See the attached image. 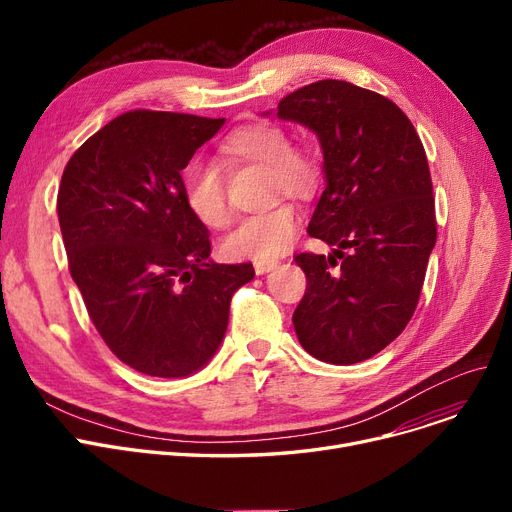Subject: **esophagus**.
I'll list each match as a JSON object with an SVG mask.
<instances>
[{
  "label": "esophagus",
  "mask_w": 512,
  "mask_h": 512,
  "mask_svg": "<svg viewBox=\"0 0 512 512\" xmlns=\"http://www.w3.org/2000/svg\"><path fill=\"white\" fill-rule=\"evenodd\" d=\"M278 259H267V261H255V272H257V276H263V274H267V272H272V270H276L278 267Z\"/></svg>",
  "instance_id": "34e87169"
}]
</instances>
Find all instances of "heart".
<instances>
[{"label": "heart", "instance_id": "obj_1", "mask_svg": "<svg viewBox=\"0 0 512 512\" xmlns=\"http://www.w3.org/2000/svg\"><path fill=\"white\" fill-rule=\"evenodd\" d=\"M220 159L228 168L259 166L272 174L274 191L286 197L305 199L313 195L319 182L317 161L292 149L288 130L276 122H253L232 130L220 143ZM184 201L188 211L211 230H220L230 222L226 201V182L213 164L197 161L184 172ZM299 230V213L290 205H280L267 213L242 220L222 242V251L230 259L267 261L286 253Z\"/></svg>", "mask_w": 512, "mask_h": 512}]
</instances>
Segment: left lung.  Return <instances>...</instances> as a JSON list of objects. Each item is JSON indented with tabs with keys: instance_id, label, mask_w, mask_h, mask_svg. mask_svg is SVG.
<instances>
[{
	"instance_id": "1",
	"label": "left lung",
	"mask_w": 512,
	"mask_h": 512,
	"mask_svg": "<svg viewBox=\"0 0 512 512\" xmlns=\"http://www.w3.org/2000/svg\"><path fill=\"white\" fill-rule=\"evenodd\" d=\"M278 118L307 126L321 145L326 188L307 232L334 247L294 257L309 286L292 324L311 357L353 365L386 348L419 303L436 245L425 149L396 103L346 80L286 95Z\"/></svg>"
}]
</instances>
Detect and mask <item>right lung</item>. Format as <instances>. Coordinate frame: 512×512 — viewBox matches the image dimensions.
Instances as JSON below:
<instances>
[{
  "instance_id": "add662e5",
  "label": "right lung",
  "mask_w": 512,
  "mask_h": 512,
  "mask_svg": "<svg viewBox=\"0 0 512 512\" xmlns=\"http://www.w3.org/2000/svg\"><path fill=\"white\" fill-rule=\"evenodd\" d=\"M226 118L137 110L68 161L58 218L70 274L110 351L153 378H186L218 353L251 263H213L180 172Z\"/></svg>"
}]
</instances>
